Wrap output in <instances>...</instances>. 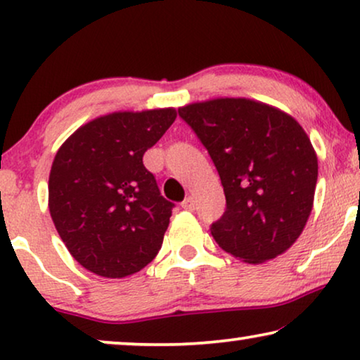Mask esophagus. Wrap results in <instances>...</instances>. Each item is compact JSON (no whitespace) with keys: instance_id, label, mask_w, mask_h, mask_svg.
<instances>
[{"instance_id":"1","label":"esophagus","mask_w":360,"mask_h":360,"mask_svg":"<svg viewBox=\"0 0 360 360\" xmlns=\"http://www.w3.org/2000/svg\"><path fill=\"white\" fill-rule=\"evenodd\" d=\"M181 208L186 211H193L195 210V200L191 196H186V198L181 201Z\"/></svg>"}]
</instances>
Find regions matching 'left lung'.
<instances>
[{
	"label": "left lung",
	"mask_w": 360,
	"mask_h": 360,
	"mask_svg": "<svg viewBox=\"0 0 360 360\" xmlns=\"http://www.w3.org/2000/svg\"><path fill=\"white\" fill-rule=\"evenodd\" d=\"M208 149L226 195L211 226L219 248L248 264L283 254L311 214L318 157L300 122L249 98H214L179 108Z\"/></svg>",
	"instance_id": "8db88e82"
}]
</instances>
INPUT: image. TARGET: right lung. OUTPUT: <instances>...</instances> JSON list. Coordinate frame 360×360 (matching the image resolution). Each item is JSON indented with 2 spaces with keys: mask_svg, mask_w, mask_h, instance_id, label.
Returning a JSON list of instances; mask_svg holds the SVG:
<instances>
[{
  "mask_svg": "<svg viewBox=\"0 0 360 360\" xmlns=\"http://www.w3.org/2000/svg\"><path fill=\"white\" fill-rule=\"evenodd\" d=\"M175 117V108L115 111L85 122L58 147L49 211L82 267L122 278L159 252L174 203L160 195L142 157Z\"/></svg>",
  "mask_w": 360,
  "mask_h": 360,
  "instance_id": "obj_1",
  "label": "right lung"
}]
</instances>
